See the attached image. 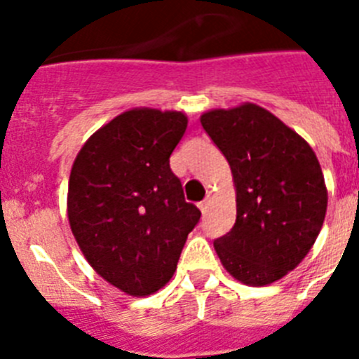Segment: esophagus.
<instances>
[{
	"mask_svg": "<svg viewBox=\"0 0 359 359\" xmlns=\"http://www.w3.org/2000/svg\"><path fill=\"white\" fill-rule=\"evenodd\" d=\"M198 207H199V210H201L203 212V214H207V210H208V207H210V199H203V201L201 203H199V205H198Z\"/></svg>",
	"mask_w": 359,
	"mask_h": 359,
	"instance_id": "obj_1",
	"label": "esophagus"
}]
</instances>
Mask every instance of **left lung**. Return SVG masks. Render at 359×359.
<instances>
[{"instance_id":"1","label":"left lung","mask_w":359,"mask_h":359,"mask_svg":"<svg viewBox=\"0 0 359 359\" xmlns=\"http://www.w3.org/2000/svg\"><path fill=\"white\" fill-rule=\"evenodd\" d=\"M203 129L233 176L236 224L214 241L228 273L268 286L309 253L327 212V189L315 151L302 136L255 104L212 109Z\"/></svg>"}]
</instances>
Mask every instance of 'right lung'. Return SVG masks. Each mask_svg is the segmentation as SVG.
<instances>
[{
    "mask_svg": "<svg viewBox=\"0 0 359 359\" xmlns=\"http://www.w3.org/2000/svg\"><path fill=\"white\" fill-rule=\"evenodd\" d=\"M187 123L182 111L135 107L93 133L73 161L69 228L91 268L133 297L172 278L201 217L169 165Z\"/></svg>",
    "mask_w": 359,
    "mask_h": 359,
    "instance_id": "add662e5",
    "label": "right lung"
}]
</instances>
